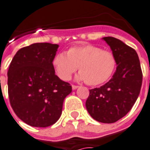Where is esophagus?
I'll use <instances>...</instances> for the list:
<instances>
[{"instance_id":"34e87169","label":"esophagus","mask_w":150,"mask_h":150,"mask_svg":"<svg viewBox=\"0 0 150 150\" xmlns=\"http://www.w3.org/2000/svg\"><path fill=\"white\" fill-rule=\"evenodd\" d=\"M79 86L78 85H74V84H72V89H76V88H78Z\"/></svg>"}]
</instances>
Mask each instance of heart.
I'll use <instances>...</instances> for the list:
<instances>
[{
  "label": "heart",
  "instance_id": "1",
  "mask_svg": "<svg viewBox=\"0 0 150 150\" xmlns=\"http://www.w3.org/2000/svg\"><path fill=\"white\" fill-rule=\"evenodd\" d=\"M53 67L62 80H69L79 68L77 79L87 84L97 86L108 81L116 68L115 55L93 45L70 48L67 54L59 53L53 59Z\"/></svg>",
  "mask_w": 150,
  "mask_h": 150
}]
</instances>
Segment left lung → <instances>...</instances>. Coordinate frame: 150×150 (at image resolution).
I'll list each match as a JSON object with an SVG mask.
<instances>
[{
  "mask_svg": "<svg viewBox=\"0 0 150 150\" xmlns=\"http://www.w3.org/2000/svg\"><path fill=\"white\" fill-rule=\"evenodd\" d=\"M103 40L115 55L116 71L105 84L89 90L85 105L93 119L112 123L124 117L132 108L140 94L143 75L136 50L115 37Z\"/></svg>",
  "mask_w": 150,
  "mask_h": 150,
  "instance_id": "8db88e82",
  "label": "left lung"
}]
</instances>
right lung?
Instances as JSON below:
<instances>
[{
    "label": "right lung",
    "instance_id": "right-lung-1",
    "mask_svg": "<svg viewBox=\"0 0 150 150\" xmlns=\"http://www.w3.org/2000/svg\"><path fill=\"white\" fill-rule=\"evenodd\" d=\"M58 45L35 43L18 50L8 71V94L14 113L27 124L51 126L60 118L72 88L55 75L53 59Z\"/></svg>",
    "mask_w": 150,
    "mask_h": 150
}]
</instances>
